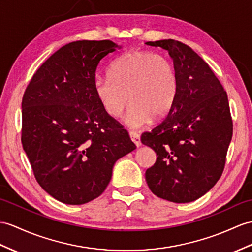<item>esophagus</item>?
I'll list each match as a JSON object with an SVG mask.
<instances>
[{"instance_id":"esophagus-1","label":"esophagus","mask_w":252,"mask_h":252,"mask_svg":"<svg viewBox=\"0 0 252 252\" xmlns=\"http://www.w3.org/2000/svg\"><path fill=\"white\" fill-rule=\"evenodd\" d=\"M129 136H130V139H131V141L132 142L136 144V146H141V140H140V136H139V133H137V132H134V131H130L129 132Z\"/></svg>"}]
</instances>
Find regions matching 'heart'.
Here are the masks:
<instances>
[{"instance_id":"heart-1","label":"heart","mask_w":252,"mask_h":252,"mask_svg":"<svg viewBox=\"0 0 252 252\" xmlns=\"http://www.w3.org/2000/svg\"><path fill=\"white\" fill-rule=\"evenodd\" d=\"M93 88L97 99L112 118H120L129 99L126 124L141 128L151 116L167 113L176 95L177 76L173 63L163 54L130 51L111 64L109 76L96 77Z\"/></svg>"}]
</instances>
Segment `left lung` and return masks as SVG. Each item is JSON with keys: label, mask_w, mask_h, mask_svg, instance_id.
<instances>
[{"label": "left lung", "mask_w": 252, "mask_h": 252, "mask_svg": "<svg viewBox=\"0 0 252 252\" xmlns=\"http://www.w3.org/2000/svg\"><path fill=\"white\" fill-rule=\"evenodd\" d=\"M145 44L168 50L177 76L167 118L141 137L157 156L145 180L157 197L189 203L210 191L222 174L233 132L228 96L210 66L187 45L174 39Z\"/></svg>", "instance_id": "8db88e82"}]
</instances>
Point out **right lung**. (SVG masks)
<instances>
[{
    "label": "right lung",
    "mask_w": 252,
    "mask_h": 252,
    "mask_svg": "<svg viewBox=\"0 0 252 252\" xmlns=\"http://www.w3.org/2000/svg\"><path fill=\"white\" fill-rule=\"evenodd\" d=\"M121 48L111 40L65 45L39 67L23 95V150L36 181L62 203L99 197L116 160L136 150L93 88L98 64Z\"/></svg>",
    "instance_id": "add662e5"
}]
</instances>
